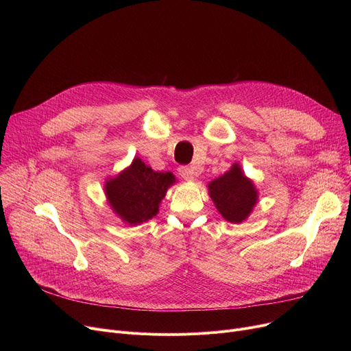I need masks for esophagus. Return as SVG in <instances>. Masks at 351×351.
<instances>
[{"mask_svg":"<svg viewBox=\"0 0 351 351\" xmlns=\"http://www.w3.org/2000/svg\"><path fill=\"white\" fill-rule=\"evenodd\" d=\"M178 172L185 180H193L197 173V168L196 166H179Z\"/></svg>","mask_w":351,"mask_h":351,"instance_id":"obj_1","label":"esophagus"}]
</instances>
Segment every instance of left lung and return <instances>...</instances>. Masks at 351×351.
Returning <instances> with one entry per match:
<instances>
[{
  "label": "left lung",
  "instance_id": "8db88e82",
  "mask_svg": "<svg viewBox=\"0 0 351 351\" xmlns=\"http://www.w3.org/2000/svg\"><path fill=\"white\" fill-rule=\"evenodd\" d=\"M208 189L216 209L230 223L243 222L257 204V191L239 163L212 180Z\"/></svg>",
  "mask_w": 351,
  "mask_h": 351
}]
</instances>
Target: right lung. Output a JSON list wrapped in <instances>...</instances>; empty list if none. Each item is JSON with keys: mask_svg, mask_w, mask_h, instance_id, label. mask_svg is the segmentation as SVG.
<instances>
[{"mask_svg": "<svg viewBox=\"0 0 351 351\" xmlns=\"http://www.w3.org/2000/svg\"><path fill=\"white\" fill-rule=\"evenodd\" d=\"M171 172H155L135 158L129 168L105 183V195L112 210L129 225H139L159 212L166 191L175 183Z\"/></svg>", "mask_w": 351, "mask_h": 351, "instance_id": "right-lung-1", "label": "right lung"}]
</instances>
